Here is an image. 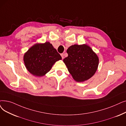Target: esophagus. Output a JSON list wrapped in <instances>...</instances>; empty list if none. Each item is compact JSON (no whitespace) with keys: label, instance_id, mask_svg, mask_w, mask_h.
I'll return each mask as SVG.
<instances>
[{"label":"esophagus","instance_id":"esophagus-1","mask_svg":"<svg viewBox=\"0 0 126 126\" xmlns=\"http://www.w3.org/2000/svg\"><path fill=\"white\" fill-rule=\"evenodd\" d=\"M61 57H62V59H64V54L63 53H61Z\"/></svg>","mask_w":126,"mask_h":126}]
</instances>
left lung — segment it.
I'll use <instances>...</instances> for the list:
<instances>
[{
	"instance_id": "obj_1",
	"label": "left lung",
	"mask_w": 126,
	"mask_h": 126,
	"mask_svg": "<svg viewBox=\"0 0 126 126\" xmlns=\"http://www.w3.org/2000/svg\"><path fill=\"white\" fill-rule=\"evenodd\" d=\"M68 57L63 59L69 73L77 82H83L93 76L98 68L99 58L88 45L75 44L67 50Z\"/></svg>"
}]
</instances>
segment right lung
I'll use <instances>...</instances> for the list:
<instances>
[{
	"instance_id": "1",
	"label": "right lung",
	"mask_w": 126,
	"mask_h": 126,
	"mask_svg": "<svg viewBox=\"0 0 126 126\" xmlns=\"http://www.w3.org/2000/svg\"><path fill=\"white\" fill-rule=\"evenodd\" d=\"M24 62L28 72L36 77L45 75L57 61L62 59L51 44L36 43L24 55Z\"/></svg>"
}]
</instances>
